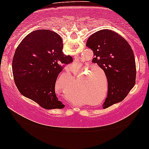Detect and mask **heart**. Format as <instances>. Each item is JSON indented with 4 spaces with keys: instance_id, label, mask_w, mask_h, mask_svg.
I'll use <instances>...</instances> for the list:
<instances>
[{
    "instance_id": "obj_1",
    "label": "heart",
    "mask_w": 149,
    "mask_h": 149,
    "mask_svg": "<svg viewBox=\"0 0 149 149\" xmlns=\"http://www.w3.org/2000/svg\"><path fill=\"white\" fill-rule=\"evenodd\" d=\"M102 90L97 84L95 83L92 79L87 78L80 87L81 95L84 99L94 104H98L101 102L100 98L102 96ZM97 100H99V102H93Z\"/></svg>"
}]
</instances>
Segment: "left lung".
<instances>
[{"mask_svg": "<svg viewBox=\"0 0 149 149\" xmlns=\"http://www.w3.org/2000/svg\"><path fill=\"white\" fill-rule=\"evenodd\" d=\"M86 47L93 51L92 62L104 70L108 81L103 108L122 101L136 81L135 59L130 46L118 34L104 29L90 36Z\"/></svg>", "mask_w": 149, "mask_h": 149, "instance_id": "8db88e82", "label": "left lung"}]
</instances>
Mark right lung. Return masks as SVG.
Segmentation results:
<instances>
[{
  "mask_svg": "<svg viewBox=\"0 0 149 149\" xmlns=\"http://www.w3.org/2000/svg\"><path fill=\"white\" fill-rule=\"evenodd\" d=\"M63 48L58 34L39 29L25 36L13 56V73L18 90L46 109L65 107L56 97L54 88L64 66L73 60L63 54Z\"/></svg>",
  "mask_w": 149,
  "mask_h": 149,
  "instance_id": "right-lung-1",
  "label": "right lung"
}]
</instances>
